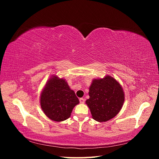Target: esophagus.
Wrapping results in <instances>:
<instances>
[{
  "label": "esophagus",
  "mask_w": 159,
  "mask_h": 159,
  "mask_svg": "<svg viewBox=\"0 0 159 159\" xmlns=\"http://www.w3.org/2000/svg\"><path fill=\"white\" fill-rule=\"evenodd\" d=\"M80 102L81 103H84V102H85V99H84V98H80Z\"/></svg>",
  "instance_id": "esophagus-1"
}]
</instances>
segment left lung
Listing matches in <instances>:
<instances>
[{
  "label": "left lung",
  "instance_id": "1",
  "mask_svg": "<svg viewBox=\"0 0 159 159\" xmlns=\"http://www.w3.org/2000/svg\"><path fill=\"white\" fill-rule=\"evenodd\" d=\"M89 99L86 100L94 120L107 121L121 110L124 103V93L117 81L110 76L93 80L89 88Z\"/></svg>",
  "mask_w": 159,
  "mask_h": 159
}]
</instances>
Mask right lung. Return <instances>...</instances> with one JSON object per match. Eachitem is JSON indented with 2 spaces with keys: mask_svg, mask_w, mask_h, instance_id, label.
Segmentation results:
<instances>
[{
  "mask_svg": "<svg viewBox=\"0 0 159 159\" xmlns=\"http://www.w3.org/2000/svg\"><path fill=\"white\" fill-rule=\"evenodd\" d=\"M79 102L75 92L70 89L65 80L57 78V76L48 81L40 98L43 111L55 121L68 119Z\"/></svg>",
  "mask_w": 159,
  "mask_h": 159,
  "instance_id": "obj_1",
  "label": "right lung"
}]
</instances>
